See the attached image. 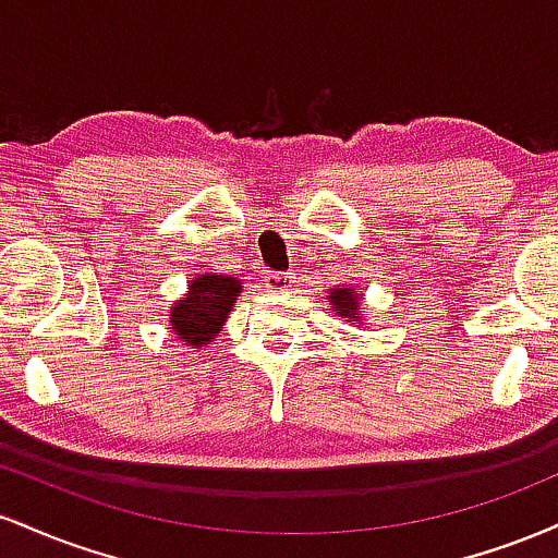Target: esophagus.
Here are the masks:
<instances>
[{
	"label": "esophagus",
	"mask_w": 558,
	"mask_h": 558,
	"mask_svg": "<svg viewBox=\"0 0 558 558\" xmlns=\"http://www.w3.org/2000/svg\"><path fill=\"white\" fill-rule=\"evenodd\" d=\"M262 283H265L267 291L280 293V291H288L293 280H291V275H288V272H267Z\"/></svg>",
	"instance_id": "obj_1"
}]
</instances>
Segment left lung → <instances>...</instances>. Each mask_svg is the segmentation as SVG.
<instances>
[{
	"mask_svg": "<svg viewBox=\"0 0 558 558\" xmlns=\"http://www.w3.org/2000/svg\"><path fill=\"white\" fill-rule=\"evenodd\" d=\"M330 310L336 312L338 317H343L345 323H351L354 328H360V325H364V317H362V293L360 288L354 286H336L330 288Z\"/></svg>",
	"mask_w": 558,
	"mask_h": 558,
	"instance_id": "obj_1",
	"label": "left lung"
}]
</instances>
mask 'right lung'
<instances>
[{
    "label": "right lung",
    "mask_w": 558,
    "mask_h": 558,
    "mask_svg": "<svg viewBox=\"0 0 558 558\" xmlns=\"http://www.w3.org/2000/svg\"><path fill=\"white\" fill-rule=\"evenodd\" d=\"M241 280L233 275L204 272L189 283V291L168 310L170 330L191 349L213 343L222 330L235 299L241 296Z\"/></svg>",
    "instance_id": "right-lung-1"
}]
</instances>
